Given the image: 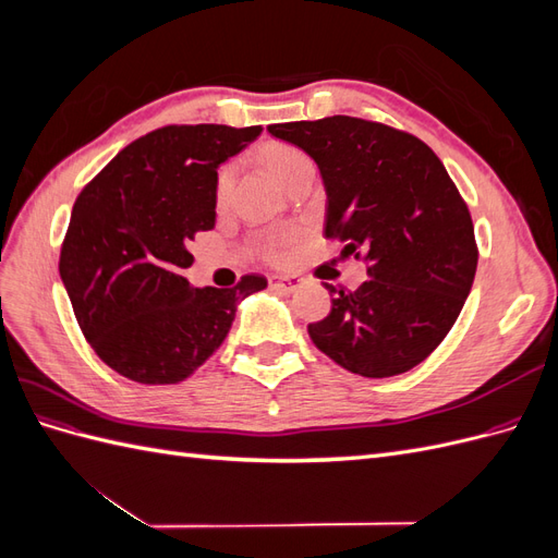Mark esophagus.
I'll return each mask as SVG.
<instances>
[{
  "label": "esophagus",
  "instance_id": "34e87169",
  "mask_svg": "<svg viewBox=\"0 0 558 558\" xmlns=\"http://www.w3.org/2000/svg\"><path fill=\"white\" fill-rule=\"evenodd\" d=\"M269 286L281 293H293V291H298L300 279L298 277H269Z\"/></svg>",
  "mask_w": 558,
  "mask_h": 558
}]
</instances>
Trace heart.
I'll return each instance as SVG.
<instances>
[{"label":"heart","instance_id":"b5f03b06","mask_svg":"<svg viewBox=\"0 0 558 558\" xmlns=\"http://www.w3.org/2000/svg\"><path fill=\"white\" fill-rule=\"evenodd\" d=\"M260 158L267 165V170L272 172L281 183H286L289 179H293L300 170H305V167L312 165L310 156L305 150H300L291 144H267L260 150ZM232 181H234V167L232 165H223L221 170L216 174V189H214V197H216V205H226L230 191H232ZM283 240H272L267 244V253L269 256H277L279 253V244Z\"/></svg>","mask_w":558,"mask_h":558}]
</instances>
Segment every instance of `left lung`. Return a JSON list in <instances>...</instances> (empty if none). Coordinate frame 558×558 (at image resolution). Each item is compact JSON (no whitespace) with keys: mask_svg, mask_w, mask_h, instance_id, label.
Here are the masks:
<instances>
[{"mask_svg":"<svg viewBox=\"0 0 558 558\" xmlns=\"http://www.w3.org/2000/svg\"><path fill=\"white\" fill-rule=\"evenodd\" d=\"M316 162L326 230L369 263L359 291L326 289L330 314L310 337L361 377L402 375L430 356L459 318L477 269L475 228L445 165L412 134L363 118L269 125Z\"/></svg>","mask_w":558,"mask_h":558,"instance_id":"1","label":"left lung"}]
</instances>
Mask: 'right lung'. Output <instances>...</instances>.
<instances>
[{
	"label": "right lung",
	"instance_id": "1",
	"mask_svg": "<svg viewBox=\"0 0 558 558\" xmlns=\"http://www.w3.org/2000/svg\"><path fill=\"white\" fill-rule=\"evenodd\" d=\"M260 125H167L132 142L74 202L60 277L86 340L140 384L191 377L223 344L238 305L267 286L195 289L189 244L216 223V170Z\"/></svg>",
	"mask_w": 558,
	"mask_h": 558
}]
</instances>
